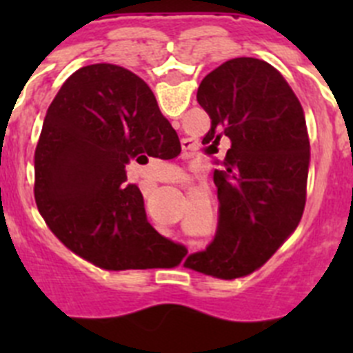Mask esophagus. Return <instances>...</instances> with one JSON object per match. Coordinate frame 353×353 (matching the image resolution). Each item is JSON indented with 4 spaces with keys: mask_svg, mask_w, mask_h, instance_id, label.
<instances>
[{
    "mask_svg": "<svg viewBox=\"0 0 353 353\" xmlns=\"http://www.w3.org/2000/svg\"><path fill=\"white\" fill-rule=\"evenodd\" d=\"M189 148H191V145H189V141L185 139V141H183V150H189Z\"/></svg>",
    "mask_w": 353,
    "mask_h": 353,
    "instance_id": "34e87169",
    "label": "esophagus"
}]
</instances>
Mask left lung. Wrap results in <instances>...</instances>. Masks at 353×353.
<instances>
[{
    "instance_id": "8db88e82",
    "label": "left lung",
    "mask_w": 353,
    "mask_h": 353,
    "mask_svg": "<svg viewBox=\"0 0 353 353\" xmlns=\"http://www.w3.org/2000/svg\"><path fill=\"white\" fill-rule=\"evenodd\" d=\"M212 120L203 145L232 141L214 183L219 221L205 251L185 267L223 279L245 276L297 228L305 205L310 138L302 105L285 77L258 58H233L198 88Z\"/></svg>"
}]
</instances>
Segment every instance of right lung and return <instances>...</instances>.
I'll list each match as a JSON object with an SVG mask.
<instances>
[{
  "mask_svg": "<svg viewBox=\"0 0 353 353\" xmlns=\"http://www.w3.org/2000/svg\"><path fill=\"white\" fill-rule=\"evenodd\" d=\"M180 139L148 84L118 65L79 68L43 118L35 150V201L70 251L105 270L174 267L185 245L146 221L125 166L173 159Z\"/></svg>",
  "mask_w": 353,
  "mask_h": 353,
  "instance_id": "add662e5",
  "label": "right lung"
}]
</instances>
